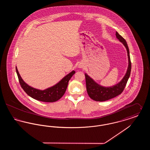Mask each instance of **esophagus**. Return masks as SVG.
Wrapping results in <instances>:
<instances>
[{
	"label": "esophagus",
	"instance_id": "1",
	"mask_svg": "<svg viewBox=\"0 0 150 150\" xmlns=\"http://www.w3.org/2000/svg\"><path fill=\"white\" fill-rule=\"evenodd\" d=\"M79 67H80V68H83V67H84V65L83 64H79Z\"/></svg>",
	"mask_w": 150,
	"mask_h": 150
}]
</instances>
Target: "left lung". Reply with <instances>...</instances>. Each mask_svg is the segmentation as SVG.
<instances>
[{"label": "left lung", "instance_id": "obj_1", "mask_svg": "<svg viewBox=\"0 0 150 150\" xmlns=\"http://www.w3.org/2000/svg\"><path fill=\"white\" fill-rule=\"evenodd\" d=\"M116 38L124 45L127 50L129 61L128 70L120 82L115 86L110 87H104L100 86L86 74V88L87 93L91 98L96 101H105L113 98L120 94L123 92L130 75L132 64L128 44L126 40L117 32H116Z\"/></svg>", "mask_w": 150, "mask_h": 150}]
</instances>
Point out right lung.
Here are the masks:
<instances>
[{"label":"right lung","mask_w":150,"mask_h":150,"mask_svg":"<svg viewBox=\"0 0 150 150\" xmlns=\"http://www.w3.org/2000/svg\"><path fill=\"white\" fill-rule=\"evenodd\" d=\"M16 70L20 84L23 91L33 98L45 102H53L59 100L65 93L70 79L75 73V71H72L62 79L56 85L45 90L41 91L34 88L25 83L18 71L17 67H16Z\"/></svg>","instance_id":"1"}]
</instances>
